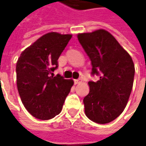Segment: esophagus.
Listing matches in <instances>:
<instances>
[{"label": "esophagus", "mask_w": 146, "mask_h": 146, "mask_svg": "<svg viewBox=\"0 0 146 146\" xmlns=\"http://www.w3.org/2000/svg\"><path fill=\"white\" fill-rule=\"evenodd\" d=\"M81 80H74V83H75V84H78L81 83Z\"/></svg>", "instance_id": "obj_1"}]
</instances>
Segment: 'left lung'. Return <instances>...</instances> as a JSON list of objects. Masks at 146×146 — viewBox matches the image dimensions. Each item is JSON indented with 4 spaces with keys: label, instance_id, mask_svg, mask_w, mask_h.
Listing matches in <instances>:
<instances>
[{
    "label": "left lung",
    "instance_id": "left-lung-1",
    "mask_svg": "<svg viewBox=\"0 0 146 146\" xmlns=\"http://www.w3.org/2000/svg\"><path fill=\"white\" fill-rule=\"evenodd\" d=\"M77 38L92 63V74H101L89 81L84 98L85 115L104 124L115 119L126 107L132 92L135 66L131 56L109 31L99 29L79 33Z\"/></svg>",
    "mask_w": 146,
    "mask_h": 146
}]
</instances>
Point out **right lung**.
<instances>
[{"instance_id":"obj_1","label":"right lung","mask_w":146,"mask_h":146,"mask_svg":"<svg viewBox=\"0 0 146 146\" xmlns=\"http://www.w3.org/2000/svg\"><path fill=\"white\" fill-rule=\"evenodd\" d=\"M71 37L70 34L46 33L25 48L17 61L16 80L21 101L36 119L48 120L58 115L74 84L73 80L50 76Z\"/></svg>"}]
</instances>
